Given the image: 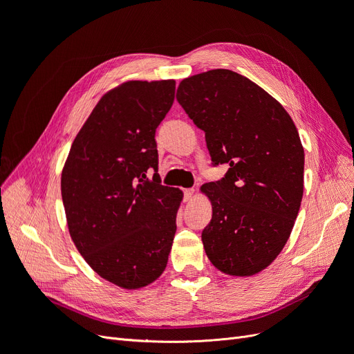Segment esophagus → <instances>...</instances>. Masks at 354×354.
Here are the masks:
<instances>
[{"mask_svg":"<svg viewBox=\"0 0 354 354\" xmlns=\"http://www.w3.org/2000/svg\"><path fill=\"white\" fill-rule=\"evenodd\" d=\"M194 194H195V189H186L185 190V201H190L192 198H194Z\"/></svg>","mask_w":354,"mask_h":354,"instance_id":"obj_1","label":"esophagus"}]
</instances>
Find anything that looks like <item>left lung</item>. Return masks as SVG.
Segmentation results:
<instances>
[{
    "mask_svg": "<svg viewBox=\"0 0 354 354\" xmlns=\"http://www.w3.org/2000/svg\"><path fill=\"white\" fill-rule=\"evenodd\" d=\"M177 102L205 133L218 181L203 185L212 218L202 230L209 261L230 276L264 270L292 232L304 189V149L283 106L251 80L212 69L180 82Z\"/></svg>",
    "mask_w": 354,
    "mask_h": 354,
    "instance_id": "left-lung-1",
    "label": "left lung"
}]
</instances>
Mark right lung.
Wrapping results in <instances>:
<instances>
[{
	"label": "right lung",
	"mask_w": 354,
	"mask_h": 354,
	"mask_svg": "<svg viewBox=\"0 0 354 354\" xmlns=\"http://www.w3.org/2000/svg\"><path fill=\"white\" fill-rule=\"evenodd\" d=\"M174 93V80L128 81L106 93L62 171L75 246L95 273L124 289L156 281L173 246L183 192L160 185L155 133Z\"/></svg>",
	"instance_id": "1"
}]
</instances>
